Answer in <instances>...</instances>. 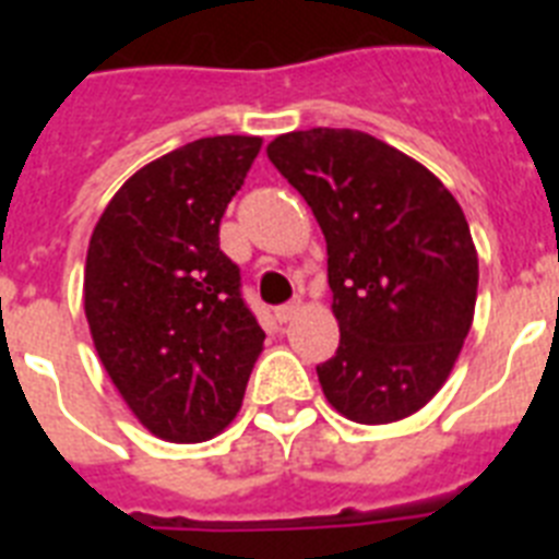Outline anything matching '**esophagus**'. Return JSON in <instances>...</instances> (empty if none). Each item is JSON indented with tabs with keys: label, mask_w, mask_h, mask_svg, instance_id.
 <instances>
[{
	"label": "esophagus",
	"mask_w": 559,
	"mask_h": 559,
	"mask_svg": "<svg viewBox=\"0 0 559 559\" xmlns=\"http://www.w3.org/2000/svg\"><path fill=\"white\" fill-rule=\"evenodd\" d=\"M298 310H301V305H298V301H287V305H281L278 310H275V319H278L281 324H287L289 319L298 313Z\"/></svg>",
	"instance_id": "1"
}]
</instances>
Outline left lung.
<instances>
[{
	"label": "left lung",
	"mask_w": 559,
	"mask_h": 559,
	"mask_svg": "<svg viewBox=\"0 0 559 559\" xmlns=\"http://www.w3.org/2000/svg\"><path fill=\"white\" fill-rule=\"evenodd\" d=\"M266 156L328 240L340 348L316 366L328 403L357 424L415 415L467 340L478 254L464 211L435 174L359 130H296Z\"/></svg>",
	"instance_id": "obj_1"
}]
</instances>
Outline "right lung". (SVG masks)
<instances>
[{"instance_id": "1", "label": "right lung", "mask_w": 559, "mask_h": 559, "mask_svg": "<svg viewBox=\"0 0 559 559\" xmlns=\"http://www.w3.org/2000/svg\"><path fill=\"white\" fill-rule=\"evenodd\" d=\"M258 135H211L127 179L92 231L83 307L109 380L156 438L200 443L243 403L263 331L219 249Z\"/></svg>"}]
</instances>
